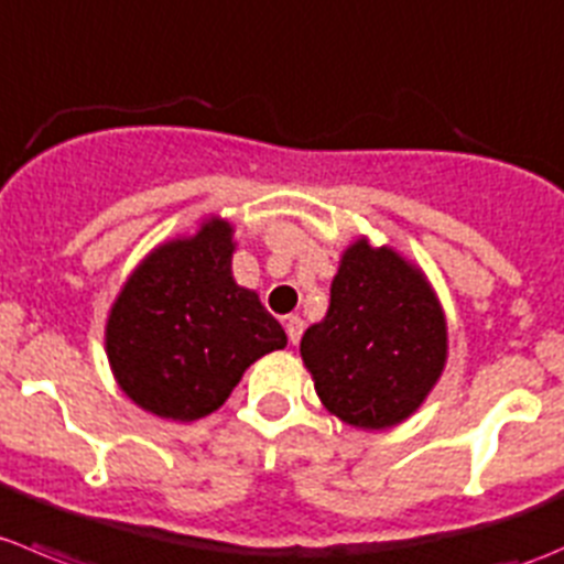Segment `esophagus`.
Returning <instances> with one entry per match:
<instances>
[{
  "mask_svg": "<svg viewBox=\"0 0 564 564\" xmlns=\"http://www.w3.org/2000/svg\"><path fill=\"white\" fill-rule=\"evenodd\" d=\"M284 332H288V339L293 345H299L301 334H304V321L299 315H288L284 317Z\"/></svg>",
  "mask_w": 564,
  "mask_h": 564,
  "instance_id": "1",
  "label": "esophagus"
}]
</instances>
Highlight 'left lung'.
I'll use <instances>...</instances> for the list:
<instances>
[{
  "label": "left lung",
  "instance_id": "left-lung-1",
  "mask_svg": "<svg viewBox=\"0 0 564 564\" xmlns=\"http://www.w3.org/2000/svg\"><path fill=\"white\" fill-rule=\"evenodd\" d=\"M321 403L361 431L409 420L447 361L444 310L416 265L359 238L345 249L321 323L301 337Z\"/></svg>",
  "mask_w": 564,
  "mask_h": 564
}]
</instances>
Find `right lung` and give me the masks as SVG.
<instances>
[{"label": "right lung", "instance_id": "obj_1", "mask_svg": "<svg viewBox=\"0 0 564 564\" xmlns=\"http://www.w3.org/2000/svg\"><path fill=\"white\" fill-rule=\"evenodd\" d=\"M232 225L210 216L137 265L106 321L122 392L161 420L194 422L230 398L243 370L288 345L254 290L232 280Z\"/></svg>", "mask_w": 564, "mask_h": 564}]
</instances>
